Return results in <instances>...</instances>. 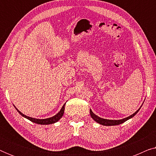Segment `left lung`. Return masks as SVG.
<instances>
[{"label": "left lung", "mask_w": 156, "mask_h": 156, "mask_svg": "<svg viewBox=\"0 0 156 156\" xmlns=\"http://www.w3.org/2000/svg\"><path fill=\"white\" fill-rule=\"evenodd\" d=\"M139 109H140V108H139ZM139 109L136 111V112L134 113L133 114L131 115L130 116L127 117V118L121 119V120H108V119H104L100 118V117H99L98 116H97V115H95L94 114V113L92 112V111H91V109H90V115H91V118H92L94 120L96 121V122L99 123H100V124H101L103 126H116V125L121 124V123L125 122V121L129 120V119H131V118H132V117H133L138 112Z\"/></svg>", "instance_id": "left-lung-1"}]
</instances>
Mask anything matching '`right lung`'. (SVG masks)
<instances>
[{"mask_svg": "<svg viewBox=\"0 0 156 156\" xmlns=\"http://www.w3.org/2000/svg\"><path fill=\"white\" fill-rule=\"evenodd\" d=\"M65 104H64L62 107L61 110L59 111V112L57 113V114L55 115V116L51 117V118H48V119H34V118H31V117H29V116H27L24 115L23 114H22L20 111L17 109V111L19 112V114H21V116H23V117H25V118H26L28 119V120L31 121L32 122H34L35 123H37V124H42V125H48V124H52V123H54L55 122H57V121H58L59 119L62 118V116H63L64 114V112H65Z\"/></svg>", "mask_w": 156, "mask_h": 156, "instance_id": "1", "label": "right lung"}]
</instances>
